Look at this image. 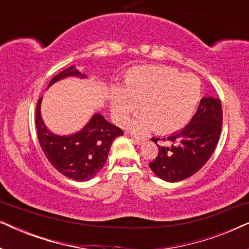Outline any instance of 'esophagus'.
<instances>
[{"instance_id":"1","label":"esophagus","mask_w":249,"mask_h":249,"mask_svg":"<svg viewBox=\"0 0 249 249\" xmlns=\"http://www.w3.org/2000/svg\"><path fill=\"white\" fill-rule=\"evenodd\" d=\"M131 139H132V141H134L137 145H142V142H145V138L138 137V136H131Z\"/></svg>"}]
</instances>
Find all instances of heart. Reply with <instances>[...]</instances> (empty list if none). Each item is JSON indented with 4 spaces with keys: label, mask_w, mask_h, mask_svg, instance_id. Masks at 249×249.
Wrapping results in <instances>:
<instances>
[{
    "label": "heart",
    "mask_w": 249,
    "mask_h": 249,
    "mask_svg": "<svg viewBox=\"0 0 249 249\" xmlns=\"http://www.w3.org/2000/svg\"><path fill=\"white\" fill-rule=\"evenodd\" d=\"M200 98V81L194 74H181L170 67H139L124 80V89H111V112L118 124H124L139 104L142 114L129 122L135 132L155 128L170 134L185 127Z\"/></svg>",
    "instance_id": "heart-1"
}]
</instances>
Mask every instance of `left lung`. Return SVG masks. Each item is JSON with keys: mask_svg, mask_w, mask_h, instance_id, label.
Returning <instances> with one entry per match:
<instances>
[{"mask_svg": "<svg viewBox=\"0 0 249 249\" xmlns=\"http://www.w3.org/2000/svg\"><path fill=\"white\" fill-rule=\"evenodd\" d=\"M222 128V105L219 98L207 96L199 102L198 110L181 130L166 136V145L149 168L156 177L168 182L185 180L205 165L219 142ZM159 138L153 139V142Z\"/></svg>", "mask_w": 249, "mask_h": 249, "instance_id": "left-lung-1", "label": "left lung"}]
</instances>
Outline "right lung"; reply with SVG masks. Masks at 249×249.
<instances>
[{
    "mask_svg": "<svg viewBox=\"0 0 249 249\" xmlns=\"http://www.w3.org/2000/svg\"><path fill=\"white\" fill-rule=\"evenodd\" d=\"M69 77L88 78L86 73L71 66L53 77L49 87ZM42 100L40 97L36 107V128L40 147L47 160L60 173L76 181H88L94 178L107 162L112 142L124 132L102 114L94 113L79 131L71 135L54 134L42 118Z\"/></svg>",
    "mask_w": 249,
    "mask_h": 249,
    "instance_id": "1",
    "label": "right lung"
}]
</instances>
